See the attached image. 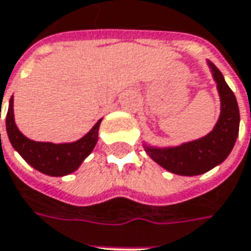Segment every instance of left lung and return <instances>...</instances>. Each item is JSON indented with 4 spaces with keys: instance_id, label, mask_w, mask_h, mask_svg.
Returning a JSON list of instances; mask_svg holds the SVG:
<instances>
[{
    "instance_id": "8db88e82",
    "label": "left lung",
    "mask_w": 251,
    "mask_h": 251,
    "mask_svg": "<svg viewBox=\"0 0 251 251\" xmlns=\"http://www.w3.org/2000/svg\"><path fill=\"white\" fill-rule=\"evenodd\" d=\"M220 94L221 112L215 126L203 137L175 147H151L144 150L158 165L182 176L201 175L226 160L238 139L240 114L236 97L229 89L221 71L207 61Z\"/></svg>"
}]
</instances>
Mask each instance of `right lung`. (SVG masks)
<instances>
[{
	"mask_svg": "<svg viewBox=\"0 0 251 251\" xmlns=\"http://www.w3.org/2000/svg\"><path fill=\"white\" fill-rule=\"evenodd\" d=\"M101 119L89 133L72 143L34 142L18 129L13 115V96L6 112V133L12 147L34 169L50 176H65L75 172L90 154L99 140Z\"/></svg>",
	"mask_w": 251,
	"mask_h": 251,
	"instance_id": "right-lung-1",
	"label": "right lung"
}]
</instances>
